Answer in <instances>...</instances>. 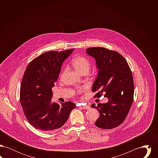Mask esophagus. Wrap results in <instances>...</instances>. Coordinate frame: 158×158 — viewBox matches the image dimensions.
Returning <instances> with one entry per match:
<instances>
[{
    "instance_id": "esophagus-1",
    "label": "esophagus",
    "mask_w": 158,
    "mask_h": 158,
    "mask_svg": "<svg viewBox=\"0 0 158 158\" xmlns=\"http://www.w3.org/2000/svg\"><path fill=\"white\" fill-rule=\"evenodd\" d=\"M82 107L85 110H88V109L90 108V106L88 105H84V106H83Z\"/></svg>"
}]
</instances>
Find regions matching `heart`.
<instances>
[{
    "instance_id": "1",
    "label": "heart",
    "mask_w": 158,
    "mask_h": 158,
    "mask_svg": "<svg viewBox=\"0 0 158 158\" xmlns=\"http://www.w3.org/2000/svg\"><path fill=\"white\" fill-rule=\"evenodd\" d=\"M71 64L77 72L83 75L88 73L91 66L90 60L82 56H76L73 58L71 61Z\"/></svg>"
}]
</instances>
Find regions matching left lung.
<instances>
[{
  "mask_svg": "<svg viewBox=\"0 0 158 158\" xmlns=\"http://www.w3.org/2000/svg\"><path fill=\"white\" fill-rule=\"evenodd\" d=\"M86 53L97 63L98 75L92 90L99 98L103 94L108 101L105 104H94L99 117L95 123L104 129L117 127L125 120L133 102L134 82L131 69L124 57L117 52L104 47H90Z\"/></svg>",
  "mask_w": 158,
  "mask_h": 158,
  "instance_id": "1",
  "label": "left lung"
}]
</instances>
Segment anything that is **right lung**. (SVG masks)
Returning a JSON list of instances; mask_svg holds the SVG:
<instances>
[{"label": "right lung", "instance_id": "obj_1", "mask_svg": "<svg viewBox=\"0 0 158 158\" xmlns=\"http://www.w3.org/2000/svg\"><path fill=\"white\" fill-rule=\"evenodd\" d=\"M74 49L43 53L28 64L20 88V102L28 123L45 132L53 131L68 120L75 103L51 102L52 88L60 74L61 65Z\"/></svg>", "mask_w": 158, "mask_h": 158}]
</instances>
